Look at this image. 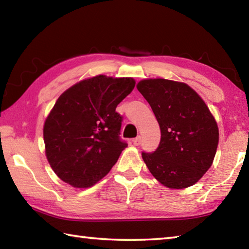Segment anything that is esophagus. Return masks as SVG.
I'll use <instances>...</instances> for the list:
<instances>
[{
	"label": "esophagus",
	"instance_id": "esophagus-1",
	"mask_svg": "<svg viewBox=\"0 0 249 249\" xmlns=\"http://www.w3.org/2000/svg\"><path fill=\"white\" fill-rule=\"evenodd\" d=\"M133 144L135 146H140L142 144V137L141 136H137L136 138H134L133 140Z\"/></svg>",
	"mask_w": 249,
	"mask_h": 249
}]
</instances>
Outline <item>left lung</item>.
Returning a JSON list of instances; mask_svg holds the SVG:
<instances>
[{
  "label": "left lung",
  "mask_w": 249,
  "mask_h": 249,
  "mask_svg": "<svg viewBox=\"0 0 249 249\" xmlns=\"http://www.w3.org/2000/svg\"><path fill=\"white\" fill-rule=\"evenodd\" d=\"M136 87L161 132L158 148L142 154L147 168L167 188L191 187L215 157L220 135L215 119L201 96L183 82L144 79Z\"/></svg>",
  "instance_id": "8db88e82"
}]
</instances>
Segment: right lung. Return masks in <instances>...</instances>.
I'll return each instance as SVG.
<instances>
[{"mask_svg":"<svg viewBox=\"0 0 249 249\" xmlns=\"http://www.w3.org/2000/svg\"><path fill=\"white\" fill-rule=\"evenodd\" d=\"M135 87L133 78L100 74L59 96L44 124L45 153L59 178L90 188L108 174L122 150V116L115 109Z\"/></svg>","mask_w":249,"mask_h":249,"instance_id":"right-lung-1","label":"right lung"}]
</instances>
